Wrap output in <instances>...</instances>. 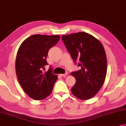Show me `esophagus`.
<instances>
[{
	"mask_svg": "<svg viewBox=\"0 0 126 126\" xmlns=\"http://www.w3.org/2000/svg\"><path fill=\"white\" fill-rule=\"evenodd\" d=\"M67 75H68V73H64V74H61L60 76H63V77H66Z\"/></svg>",
	"mask_w": 126,
	"mask_h": 126,
	"instance_id": "1",
	"label": "esophagus"
}]
</instances>
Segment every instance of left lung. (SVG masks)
<instances>
[{"label":"left lung","mask_w":126,"mask_h":126,"mask_svg":"<svg viewBox=\"0 0 126 126\" xmlns=\"http://www.w3.org/2000/svg\"><path fill=\"white\" fill-rule=\"evenodd\" d=\"M71 57L81 67L71 73L76 79L73 94L80 100L92 98L100 90L107 73V58L102 44L89 33L78 32L62 36Z\"/></svg>","instance_id":"left-lung-1"}]
</instances>
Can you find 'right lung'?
Segmentation results:
<instances>
[{
  "mask_svg": "<svg viewBox=\"0 0 126 126\" xmlns=\"http://www.w3.org/2000/svg\"><path fill=\"white\" fill-rule=\"evenodd\" d=\"M59 35L34 34L25 39L18 49L16 73L23 90L34 100H43L50 94L57 76L51 73V67L43 73L47 65L46 57L49 49L56 45Z\"/></svg>",
  "mask_w": 126,
  "mask_h": 126,
  "instance_id": "right-lung-1",
  "label": "right lung"
}]
</instances>
